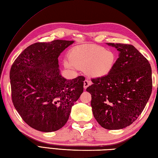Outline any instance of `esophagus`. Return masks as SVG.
I'll return each instance as SVG.
<instances>
[{
	"instance_id": "esophagus-1",
	"label": "esophagus",
	"mask_w": 158,
	"mask_h": 158,
	"mask_svg": "<svg viewBox=\"0 0 158 158\" xmlns=\"http://www.w3.org/2000/svg\"><path fill=\"white\" fill-rule=\"evenodd\" d=\"M91 85V81H89V80H85L84 81V86H83V87H84L85 89H86L89 87V86H90Z\"/></svg>"
}]
</instances>
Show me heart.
Here are the masks:
<instances>
[{"instance_id":"b5f03b06","label":"heart","mask_w":158,"mask_h":158,"mask_svg":"<svg viewBox=\"0 0 158 158\" xmlns=\"http://www.w3.org/2000/svg\"><path fill=\"white\" fill-rule=\"evenodd\" d=\"M67 60L64 62L65 67L85 71L91 78H100L111 73L117 57L111 49L96 44H83L71 49Z\"/></svg>"}]
</instances>
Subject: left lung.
<instances>
[{
    "label": "left lung",
    "instance_id": "left-lung-1",
    "mask_svg": "<svg viewBox=\"0 0 158 158\" xmlns=\"http://www.w3.org/2000/svg\"><path fill=\"white\" fill-rule=\"evenodd\" d=\"M120 52L114 69L104 78H91L94 116L101 127L125 128L142 114L152 92V72L148 60L131 44L107 43Z\"/></svg>",
    "mask_w": 158,
    "mask_h": 158
}]
</instances>
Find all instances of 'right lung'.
I'll return each mask as SVG.
<instances>
[{"mask_svg": "<svg viewBox=\"0 0 158 158\" xmlns=\"http://www.w3.org/2000/svg\"><path fill=\"white\" fill-rule=\"evenodd\" d=\"M73 43L55 40L34 43L11 65V100L20 117L33 129L43 132L60 129L83 92L84 76L66 80L58 69V56Z\"/></svg>", "mask_w": 158, "mask_h": 158, "instance_id": "add662e5", "label": "right lung"}]
</instances>
